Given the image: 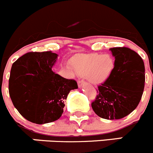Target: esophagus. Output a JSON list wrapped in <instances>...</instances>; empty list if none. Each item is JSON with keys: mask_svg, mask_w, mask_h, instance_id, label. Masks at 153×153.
Wrapping results in <instances>:
<instances>
[{"mask_svg": "<svg viewBox=\"0 0 153 153\" xmlns=\"http://www.w3.org/2000/svg\"><path fill=\"white\" fill-rule=\"evenodd\" d=\"M85 84H86V82L85 81H82V80H81V81H78V87H79V88H81V87H82L84 85H85Z\"/></svg>", "mask_w": 153, "mask_h": 153, "instance_id": "obj_1", "label": "esophagus"}]
</instances>
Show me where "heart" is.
Returning a JSON list of instances; mask_svg holds the SVG:
<instances>
[{"instance_id": "obj_1", "label": "heart", "mask_w": 153, "mask_h": 153, "mask_svg": "<svg viewBox=\"0 0 153 153\" xmlns=\"http://www.w3.org/2000/svg\"><path fill=\"white\" fill-rule=\"evenodd\" d=\"M72 65L78 75L86 77L92 84H99L111 76L114 69V60L110 54H78L72 58ZM66 69L70 70L69 67Z\"/></svg>"}]
</instances>
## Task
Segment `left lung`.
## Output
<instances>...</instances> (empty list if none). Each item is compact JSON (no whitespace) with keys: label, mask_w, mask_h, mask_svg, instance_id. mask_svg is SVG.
<instances>
[{"label":"left lung","mask_w":153,"mask_h":153,"mask_svg":"<svg viewBox=\"0 0 153 153\" xmlns=\"http://www.w3.org/2000/svg\"><path fill=\"white\" fill-rule=\"evenodd\" d=\"M109 50L115 58L114 71L98 87L99 95L92 108L103 119L119 120L132 112L141 99L145 67L141 57L130 48L120 47Z\"/></svg>","instance_id":"left-lung-1"}]
</instances>
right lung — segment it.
<instances>
[{"label": "right lung", "instance_id": "add662e5", "mask_svg": "<svg viewBox=\"0 0 153 153\" xmlns=\"http://www.w3.org/2000/svg\"><path fill=\"white\" fill-rule=\"evenodd\" d=\"M58 54L52 51L30 52L12 66L9 93L22 117L36 124L57 120L63 113L70 90L78 89L75 80L63 78L52 71Z\"/></svg>", "mask_w": 153, "mask_h": 153}]
</instances>
